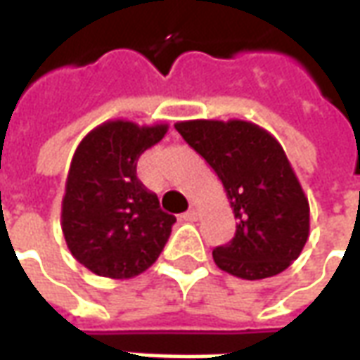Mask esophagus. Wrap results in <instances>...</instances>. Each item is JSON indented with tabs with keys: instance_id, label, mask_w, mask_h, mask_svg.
<instances>
[{
	"instance_id": "obj_1",
	"label": "esophagus",
	"mask_w": 360,
	"mask_h": 360,
	"mask_svg": "<svg viewBox=\"0 0 360 360\" xmlns=\"http://www.w3.org/2000/svg\"><path fill=\"white\" fill-rule=\"evenodd\" d=\"M181 218L185 219V221H196V218H198V210H196L195 206H191V208H188V210L185 212Z\"/></svg>"
}]
</instances>
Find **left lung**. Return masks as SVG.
Here are the masks:
<instances>
[{
    "label": "left lung",
    "instance_id": "obj_1",
    "mask_svg": "<svg viewBox=\"0 0 360 360\" xmlns=\"http://www.w3.org/2000/svg\"><path fill=\"white\" fill-rule=\"evenodd\" d=\"M175 129L216 172L237 219L233 239L212 252L216 266L241 279L289 268L309 239L310 208L281 144L241 119H193Z\"/></svg>",
    "mask_w": 360,
    "mask_h": 360
}]
</instances>
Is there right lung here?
I'll use <instances>...</instances> for the list:
<instances>
[{
    "label": "right lung",
    "mask_w": 360,
    "mask_h": 360,
    "mask_svg": "<svg viewBox=\"0 0 360 360\" xmlns=\"http://www.w3.org/2000/svg\"><path fill=\"white\" fill-rule=\"evenodd\" d=\"M165 133V123L115 119L92 129L75 150L61 229L71 255L102 278L129 279L148 270L169 239L175 216L136 177L141 154Z\"/></svg>",
    "instance_id": "obj_1"
}]
</instances>
